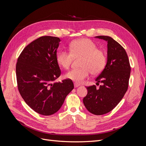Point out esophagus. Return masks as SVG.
Here are the masks:
<instances>
[{
  "instance_id": "1",
  "label": "esophagus",
  "mask_w": 146,
  "mask_h": 146,
  "mask_svg": "<svg viewBox=\"0 0 146 146\" xmlns=\"http://www.w3.org/2000/svg\"><path fill=\"white\" fill-rule=\"evenodd\" d=\"M74 86L75 88H76V87L80 86V84H78V83H74Z\"/></svg>"
}]
</instances>
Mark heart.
Here are the masks:
<instances>
[{"label": "heart", "instance_id": "1", "mask_svg": "<svg viewBox=\"0 0 146 146\" xmlns=\"http://www.w3.org/2000/svg\"><path fill=\"white\" fill-rule=\"evenodd\" d=\"M70 52L60 50L56 54V61L59 66L68 69L71 65L73 58L82 57L81 68L72 69L65 75L67 79L81 83L91 73L97 75L104 70L107 58L102 50L98 49L95 42L88 39L75 40L69 45Z\"/></svg>", "mask_w": 146, "mask_h": 146}]
</instances>
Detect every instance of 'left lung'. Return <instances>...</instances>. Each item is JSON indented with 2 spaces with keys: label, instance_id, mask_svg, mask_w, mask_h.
I'll return each mask as SVG.
<instances>
[{
  "label": "left lung",
  "instance_id": "1",
  "mask_svg": "<svg viewBox=\"0 0 146 146\" xmlns=\"http://www.w3.org/2000/svg\"><path fill=\"white\" fill-rule=\"evenodd\" d=\"M96 37L107 42V62L104 70L96 78L100 88L95 85L86 87L88 93L83 99L88 111L101 115L111 111L118 104L128 89L130 65L124 48L111 37Z\"/></svg>",
  "mask_w": 146,
  "mask_h": 146
}]
</instances>
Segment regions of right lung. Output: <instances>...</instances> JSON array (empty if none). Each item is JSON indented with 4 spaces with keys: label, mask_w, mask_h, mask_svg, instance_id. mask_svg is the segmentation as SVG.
<instances>
[{
    "label": "right lung",
    "mask_w": 146,
    "mask_h": 146,
    "mask_svg": "<svg viewBox=\"0 0 146 146\" xmlns=\"http://www.w3.org/2000/svg\"><path fill=\"white\" fill-rule=\"evenodd\" d=\"M59 37L42 36L25 46L16 67L19 92L30 108L49 116L57 112L74 88L72 80L54 82L61 73L56 61Z\"/></svg>",
    "instance_id": "obj_1"
}]
</instances>
